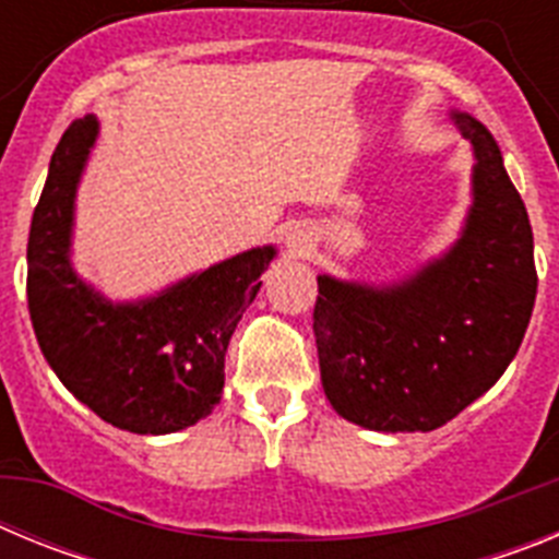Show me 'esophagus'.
<instances>
[{"label": "esophagus", "mask_w": 559, "mask_h": 559, "mask_svg": "<svg viewBox=\"0 0 559 559\" xmlns=\"http://www.w3.org/2000/svg\"><path fill=\"white\" fill-rule=\"evenodd\" d=\"M305 246H308V240H305V237H299V235H290L288 237V249L296 251V254H302Z\"/></svg>", "instance_id": "obj_1"}]
</instances>
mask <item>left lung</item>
Returning <instances> with one entry per match:
<instances>
[{"label":"left lung","mask_w":559,"mask_h":559,"mask_svg":"<svg viewBox=\"0 0 559 559\" xmlns=\"http://www.w3.org/2000/svg\"><path fill=\"white\" fill-rule=\"evenodd\" d=\"M451 117L476 153L456 246L389 288L319 276L313 333L324 394L369 431L445 426L510 367L535 308L526 206L492 133L471 114Z\"/></svg>","instance_id":"left-lung-1"}]
</instances>
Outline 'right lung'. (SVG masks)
<instances>
[{"label":"right lung","instance_id":"1","mask_svg":"<svg viewBox=\"0 0 559 559\" xmlns=\"http://www.w3.org/2000/svg\"><path fill=\"white\" fill-rule=\"evenodd\" d=\"M97 117L63 131L27 240V305L38 347L63 386L100 419L131 433L195 426L224 392L229 338L274 246L192 274L159 296L111 305L69 265L72 212Z\"/></svg>","mask_w":559,"mask_h":559}]
</instances>
